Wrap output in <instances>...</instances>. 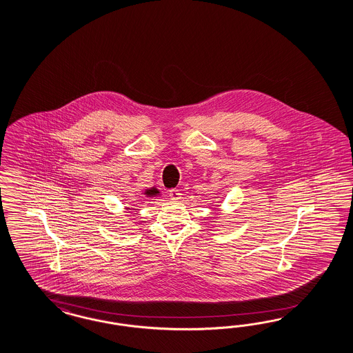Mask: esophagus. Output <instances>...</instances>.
Listing matches in <instances>:
<instances>
[{
	"label": "esophagus",
	"mask_w": 353,
	"mask_h": 353,
	"mask_svg": "<svg viewBox=\"0 0 353 353\" xmlns=\"http://www.w3.org/2000/svg\"><path fill=\"white\" fill-rule=\"evenodd\" d=\"M170 196H171L172 201H180L181 199V192L176 189H172L170 190Z\"/></svg>",
	"instance_id": "obj_1"
}]
</instances>
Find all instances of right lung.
<instances>
[{"label": "right lung", "instance_id": "obj_1", "mask_svg": "<svg viewBox=\"0 0 353 353\" xmlns=\"http://www.w3.org/2000/svg\"><path fill=\"white\" fill-rule=\"evenodd\" d=\"M143 196H146V198H155V196H161V191L158 190L155 186H152V188H149V189H145L143 190Z\"/></svg>", "mask_w": 353, "mask_h": 353}]
</instances>
